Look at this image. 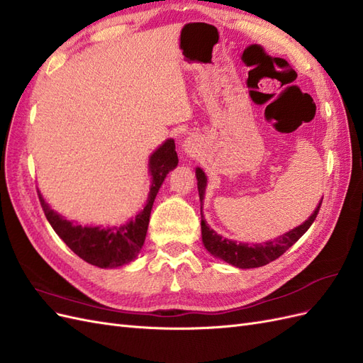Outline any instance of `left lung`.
I'll use <instances>...</instances> for the list:
<instances>
[{
	"label": "left lung",
	"instance_id": "left-lung-1",
	"mask_svg": "<svg viewBox=\"0 0 363 363\" xmlns=\"http://www.w3.org/2000/svg\"><path fill=\"white\" fill-rule=\"evenodd\" d=\"M195 175H196V180H199V194H200V201H201V208H203L207 179H206L203 169H200V168H196ZM321 203H323V200L320 201V204L316 206L315 212L309 216V219H307V221L303 223L301 225L289 230L288 233L279 236L277 239L268 240V242H263V244H252V245L244 244V242H236V240L219 236L215 230H212L211 227H208V224H206V219L201 213L203 244H204L206 250L211 252V255H213L215 257L223 259L224 262L230 263V265H233V267L244 268V269L263 267V265H267V263L279 259L284 251L289 250L296 242V240H298L307 232V230H309V227L315 221L318 212H320Z\"/></svg>",
	"mask_w": 363,
	"mask_h": 363
}]
</instances>
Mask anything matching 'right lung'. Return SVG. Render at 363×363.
Wrapping results in <instances>:
<instances>
[{"instance_id":"right-lung-1","label":"right lung","mask_w":363,"mask_h":363,"mask_svg":"<svg viewBox=\"0 0 363 363\" xmlns=\"http://www.w3.org/2000/svg\"><path fill=\"white\" fill-rule=\"evenodd\" d=\"M177 163L179 157L175 152V144L172 139H168L150 157V174L152 183L145 207L135 216V219H130L128 223L119 227L101 228L74 225L68 219L54 212L38 191L42 211L54 232L84 262L98 268L123 267L125 263L135 260L142 245H144L152 203H155L167 174L177 167Z\"/></svg>"}]
</instances>
